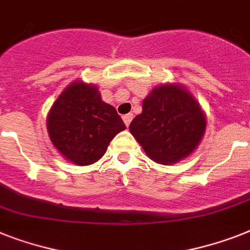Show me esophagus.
I'll use <instances>...</instances> for the list:
<instances>
[{"instance_id": "34e87169", "label": "esophagus", "mask_w": 250, "mask_h": 250, "mask_svg": "<svg viewBox=\"0 0 250 250\" xmlns=\"http://www.w3.org/2000/svg\"><path fill=\"white\" fill-rule=\"evenodd\" d=\"M123 120H124V123H125V125H126V126H129L130 123H131V120H133V115H131V113L124 115Z\"/></svg>"}]
</instances>
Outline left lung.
I'll use <instances>...</instances> for the list:
<instances>
[{
    "instance_id": "8db88e82",
    "label": "left lung",
    "mask_w": 250,
    "mask_h": 250,
    "mask_svg": "<svg viewBox=\"0 0 250 250\" xmlns=\"http://www.w3.org/2000/svg\"><path fill=\"white\" fill-rule=\"evenodd\" d=\"M206 126V113L195 97L183 84L166 83L148 93L129 130L150 160L167 166L197 149Z\"/></svg>"
}]
</instances>
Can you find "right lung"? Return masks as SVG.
<instances>
[{
	"instance_id": "add662e5",
	"label": "right lung",
	"mask_w": 250,
	"mask_h": 250,
	"mask_svg": "<svg viewBox=\"0 0 250 250\" xmlns=\"http://www.w3.org/2000/svg\"><path fill=\"white\" fill-rule=\"evenodd\" d=\"M125 129L115 107L102 101L98 86L83 80L66 86L47 116L53 147L78 166H89L102 158L111 140Z\"/></svg>"
}]
</instances>
